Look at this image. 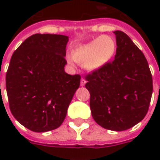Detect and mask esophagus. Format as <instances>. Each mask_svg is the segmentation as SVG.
Returning a JSON list of instances; mask_svg holds the SVG:
<instances>
[{"label": "esophagus", "instance_id": "1", "mask_svg": "<svg viewBox=\"0 0 160 160\" xmlns=\"http://www.w3.org/2000/svg\"><path fill=\"white\" fill-rule=\"evenodd\" d=\"M85 83H86V80L84 79V78H81V80H80V85L81 86H84L85 85Z\"/></svg>", "mask_w": 160, "mask_h": 160}]
</instances>
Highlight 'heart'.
I'll use <instances>...</instances> for the list:
<instances>
[{
  "instance_id": "1",
  "label": "heart",
  "mask_w": 160,
  "mask_h": 160,
  "mask_svg": "<svg viewBox=\"0 0 160 160\" xmlns=\"http://www.w3.org/2000/svg\"><path fill=\"white\" fill-rule=\"evenodd\" d=\"M116 53V43L109 36H100L84 45L75 47L67 61L71 66L75 62L89 71H97L106 66Z\"/></svg>"
}]
</instances>
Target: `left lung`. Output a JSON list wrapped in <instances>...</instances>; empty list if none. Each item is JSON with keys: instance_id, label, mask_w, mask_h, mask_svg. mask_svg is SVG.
<instances>
[{"instance_id": "8db88e82", "label": "left lung", "mask_w": 160, "mask_h": 160, "mask_svg": "<svg viewBox=\"0 0 160 160\" xmlns=\"http://www.w3.org/2000/svg\"><path fill=\"white\" fill-rule=\"evenodd\" d=\"M116 55L106 66L86 75L93 119L114 131L130 129L146 115L153 80L148 61L123 31H114Z\"/></svg>"}]
</instances>
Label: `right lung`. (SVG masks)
<instances>
[{
	"instance_id": "obj_1",
	"label": "right lung",
	"mask_w": 160,
	"mask_h": 160,
	"mask_svg": "<svg viewBox=\"0 0 160 160\" xmlns=\"http://www.w3.org/2000/svg\"><path fill=\"white\" fill-rule=\"evenodd\" d=\"M68 41L63 35L35 34L11 56L6 76L10 109L31 131L60 127L80 87V75L65 71Z\"/></svg>"
}]
</instances>
